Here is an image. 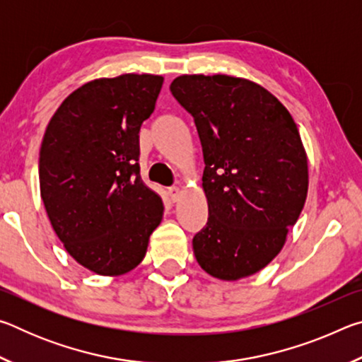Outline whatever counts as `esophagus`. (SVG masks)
Segmentation results:
<instances>
[{
  "mask_svg": "<svg viewBox=\"0 0 362 362\" xmlns=\"http://www.w3.org/2000/svg\"><path fill=\"white\" fill-rule=\"evenodd\" d=\"M168 196H169V199L173 201V203H175V201H179V198H180V188L179 187L168 188Z\"/></svg>",
  "mask_w": 362,
  "mask_h": 362,
  "instance_id": "1",
  "label": "esophagus"
}]
</instances>
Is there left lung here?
<instances>
[{
  "label": "left lung",
  "instance_id": "obj_1",
  "mask_svg": "<svg viewBox=\"0 0 362 362\" xmlns=\"http://www.w3.org/2000/svg\"><path fill=\"white\" fill-rule=\"evenodd\" d=\"M203 146L207 223L193 238L199 267L236 281L265 268L296 225L308 193V161L291 113L260 84L228 75L170 83Z\"/></svg>",
  "mask_w": 362,
  "mask_h": 362
}]
</instances>
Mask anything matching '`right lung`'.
I'll list each match as a JSON object with an SVG mask.
<instances>
[{"label":"right lung","instance_id":"1","mask_svg":"<svg viewBox=\"0 0 362 362\" xmlns=\"http://www.w3.org/2000/svg\"><path fill=\"white\" fill-rule=\"evenodd\" d=\"M164 78L126 73L83 84L49 121L40 150L41 199L79 265L119 276L144 260L163 201L140 179L139 131Z\"/></svg>","mask_w":362,"mask_h":362}]
</instances>
